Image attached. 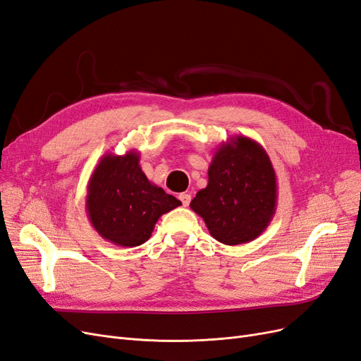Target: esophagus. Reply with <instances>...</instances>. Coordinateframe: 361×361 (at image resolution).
<instances>
[{
  "label": "esophagus",
  "instance_id": "1",
  "mask_svg": "<svg viewBox=\"0 0 361 361\" xmlns=\"http://www.w3.org/2000/svg\"><path fill=\"white\" fill-rule=\"evenodd\" d=\"M179 200L182 202V206H188L190 204V202H191V194H188V192H182L180 195H179Z\"/></svg>",
  "mask_w": 361,
  "mask_h": 361
}]
</instances>
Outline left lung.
<instances>
[{"mask_svg":"<svg viewBox=\"0 0 361 361\" xmlns=\"http://www.w3.org/2000/svg\"><path fill=\"white\" fill-rule=\"evenodd\" d=\"M207 176L206 188L190 207L203 218L210 235L230 246L257 239L278 202L276 173L264 147L246 135H234L218 146Z\"/></svg>","mask_w":361,"mask_h":361,"instance_id":"left-lung-1","label":"left lung"}]
</instances>
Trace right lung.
<instances>
[{
    "label": "right lung",
    "instance_id": "right-lung-1",
    "mask_svg": "<svg viewBox=\"0 0 361 361\" xmlns=\"http://www.w3.org/2000/svg\"><path fill=\"white\" fill-rule=\"evenodd\" d=\"M140 152L106 154L88 182L86 214L102 238L123 247L145 243L161 215L182 203L149 182L140 164Z\"/></svg>",
    "mask_w": 361,
    "mask_h": 361
}]
</instances>
